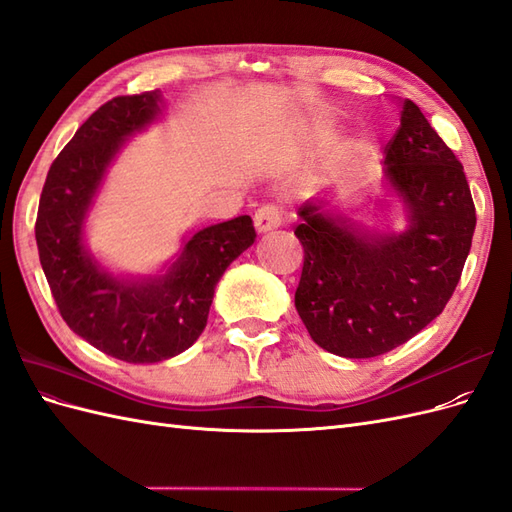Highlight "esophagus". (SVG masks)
Masks as SVG:
<instances>
[{
  "mask_svg": "<svg viewBox=\"0 0 512 512\" xmlns=\"http://www.w3.org/2000/svg\"><path fill=\"white\" fill-rule=\"evenodd\" d=\"M280 224H282V209L277 205H265L254 213V226L260 235H265V232L277 228Z\"/></svg>",
  "mask_w": 512,
  "mask_h": 512,
  "instance_id": "34e87169",
  "label": "esophagus"
}]
</instances>
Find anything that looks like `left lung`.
Segmentation results:
<instances>
[{"mask_svg": "<svg viewBox=\"0 0 512 512\" xmlns=\"http://www.w3.org/2000/svg\"><path fill=\"white\" fill-rule=\"evenodd\" d=\"M399 106L384 181L406 228L367 230L314 200L299 207L294 228L305 252L294 307L314 342L346 359L389 352L440 316L472 247L476 211L461 162L421 108Z\"/></svg>", "mask_w": 512, "mask_h": 512, "instance_id": "left-lung-1", "label": "left lung"}]
</instances>
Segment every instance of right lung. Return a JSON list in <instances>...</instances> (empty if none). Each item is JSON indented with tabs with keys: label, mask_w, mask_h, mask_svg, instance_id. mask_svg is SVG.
Returning <instances> with one entry per match:
<instances>
[{
	"label": "right lung",
	"mask_w": 512,
	"mask_h": 512,
	"mask_svg": "<svg viewBox=\"0 0 512 512\" xmlns=\"http://www.w3.org/2000/svg\"><path fill=\"white\" fill-rule=\"evenodd\" d=\"M162 115L160 89L102 104L46 175L36 243L40 265L68 327L126 363H158L188 350L207 327L220 277L256 239L250 215L183 239L158 275H113L85 247V220L106 168L130 136Z\"/></svg>",
	"instance_id": "add662e5"
}]
</instances>
